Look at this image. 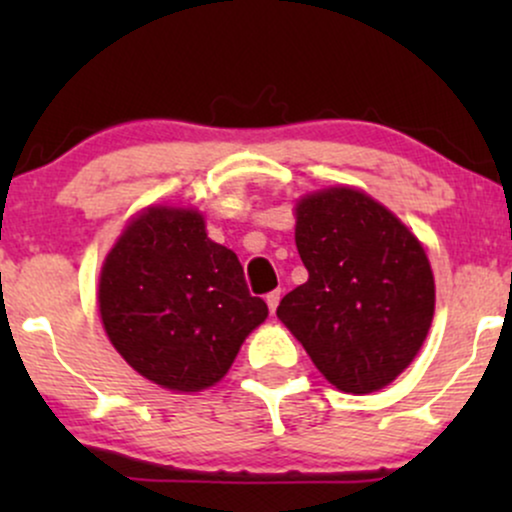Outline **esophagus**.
Returning <instances> with one entry per match:
<instances>
[{
  "mask_svg": "<svg viewBox=\"0 0 512 512\" xmlns=\"http://www.w3.org/2000/svg\"><path fill=\"white\" fill-rule=\"evenodd\" d=\"M264 301L269 305V313H276V305L281 301V291H269L267 296H264Z\"/></svg>",
  "mask_w": 512,
  "mask_h": 512,
  "instance_id": "1",
  "label": "esophagus"
}]
</instances>
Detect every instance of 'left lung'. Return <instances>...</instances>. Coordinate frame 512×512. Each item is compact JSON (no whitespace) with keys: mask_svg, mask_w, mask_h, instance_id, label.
<instances>
[{"mask_svg":"<svg viewBox=\"0 0 512 512\" xmlns=\"http://www.w3.org/2000/svg\"><path fill=\"white\" fill-rule=\"evenodd\" d=\"M296 248L308 281L276 315L334 387L380 390L419 354L436 305L421 243L383 204L349 187L298 202Z\"/></svg>","mask_w":512,"mask_h":512,"instance_id":"obj_1","label":"left lung"}]
</instances>
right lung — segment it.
<instances>
[{
    "instance_id": "add662e5",
    "label": "right lung",
    "mask_w": 512,
    "mask_h": 512,
    "mask_svg": "<svg viewBox=\"0 0 512 512\" xmlns=\"http://www.w3.org/2000/svg\"><path fill=\"white\" fill-rule=\"evenodd\" d=\"M98 301L129 366L178 392L219 383L267 317L236 252L207 238L197 211L166 207L129 223L103 264Z\"/></svg>"
}]
</instances>
